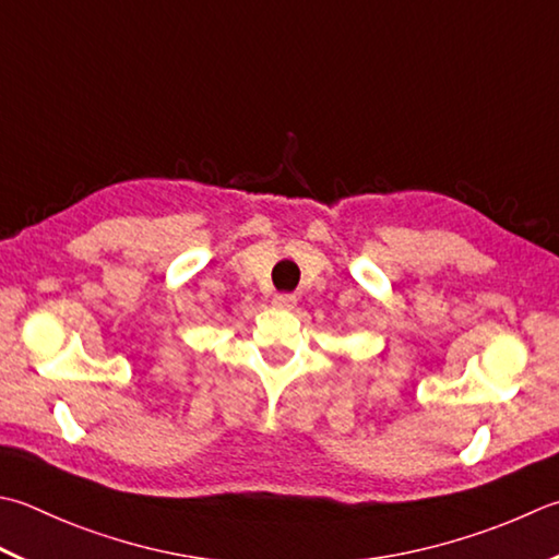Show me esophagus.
<instances>
[{
    "label": "esophagus",
    "mask_w": 559,
    "mask_h": 559,
    "mask_svg": "<svg viewBox=\"0 0 559 559\" xmlns=\"http://www.w3.org/2000/svg\"><path fill=\"white\" fill-rule=\"evenodd\" d=\"M273 308H278V310H293L295 308V302H298V298H295V295H290V293H276L273 295Z\"/></svg>",
    "instance_id": "obj_1"
}]
</instances>
